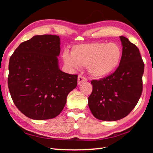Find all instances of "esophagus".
I'll list each match as a JSON object with an SVG mask.
<instances>
[{"mask_svg":"<svg viewBox=\"0 0 153 153\" xmlns=\"http://www.w3.org/2000/svg\"><path fill=\"white\" fill-rule=\"evenodd\" d=\"M86 81H87V79L86 78V77L82 76V75H79L78 77H77V84H80L81 83L84 82H86Z\"/></svg>","mask_w":153,"mask_h":153,"instance_id":"obj_1","label":"esophagus"}]
</instances>
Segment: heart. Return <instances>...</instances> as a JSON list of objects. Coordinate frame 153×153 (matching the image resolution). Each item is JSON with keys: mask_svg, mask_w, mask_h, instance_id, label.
Here are the masks:
<instances>
[{"mask_svg": "<svg viewBox=\"0 0 153 153\" xmlns=\"http://www.w3.org/2000/svg\"><path fill=\"white\" fill-rule=\"evenodd\" d=\"M122 51L115 43L94 42L73 46L71 54L65 51L63 54L64 63L72 68L88 67L92 77L103 78L117 68Z\"/></svg>", "mask_w": 153, "mask_h": 153, "instance_id": "1", "label": "heart"}]
</instances>
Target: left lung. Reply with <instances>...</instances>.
<instances>
[{
    "label": "left lung",
    "instance_id": "left-lung-1",
    "mask_svg": "<svg viewBox=\"0 0 153 153\" xmlns=\"http://www.w3.org/2000/svg\"><path fill=\"white\" fill-rule=\"evenodd\" d=\"M122 56L114 73L92 80L88 106L94 117L102 121H117L126 117L138 103L142 92L144 64L138 47L123 36Z\"/></svg>",
    "mask_w": 153,
    "mask_h": 153
}]
</instances>
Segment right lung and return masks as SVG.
<instances>
[{"mask_svg":"<svg viewBox=\"0 0 153 153\" xmlns=\"http://www.w3.org/2000/svg\"><path fill=\"white\" fill-rule=\"evenodd\" d=\"M60 38L34 36L21 43L9 59L8 87L17 108L36 120L53 119L61 113L67 95L77 86V75L59 67Z\"/></svg>","mask_w":153,"mask_h":153,"instance_id":"right-lung-1","label":"right lung"}]
</instances>
